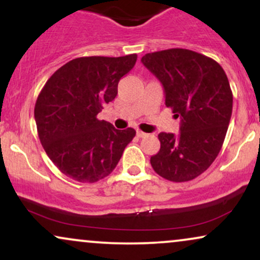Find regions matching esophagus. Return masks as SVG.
<instances>
[{
  "instance_id": "1",
  "label": "esophagus",
  "mask_w": 260,
  "mask_h": 260,
  "mask_svg": "<svg viewBox=\"0 0 260 260\" xmlns=\"http://www.w3.org/2000/svg\"><path fill=\"white\" fill-rule=\"evenodd\" d=\"M147 136H148L147 133L142 132V131H137V137H139V138H145Z\"/></svg>"
}]
</instances>
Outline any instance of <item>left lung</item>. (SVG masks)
Returning a JSON list of instances; mask_svg holds the SVG:
<instances>
[{"label": "left lung", "instance_id": "1", "mask_svg": "<svg viewBox=\"0 0 260 260\" xmlns=\"http://www.w3.org/2000/svg\"><path fill=\"white\" fill-rule=\"evenodd\" d=\"M142 62L160 80L165 105L181 117L178 136L161 132L159 153L150 157L165 180L187 182L216 159L232 113V91L222 67L187 49L147 53Z\"/></svg>", "mask_w": 260, "mask_h": 260}]
</instances>
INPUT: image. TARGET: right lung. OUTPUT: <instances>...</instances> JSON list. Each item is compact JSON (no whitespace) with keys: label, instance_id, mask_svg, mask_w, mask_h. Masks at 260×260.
<instances>
[{"label":"right lung","instance_id":"right-lung-1","mask_svg":"<svg viewBox=\"0 0 260 260\" xmlns=\"http://www.w3.org/2000/svg\"><path fill=\"white\" fill-rule=\"evenodd\" d=\"M136 61V53L74 58L41 89L34 109L39 139L50 160L72 180L94 183L109 176L136 136L133 128L118 131L96 118Z\"/></svg>","mask_w":260,"mask_h":260}]
</instances>
